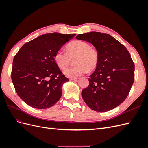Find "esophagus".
<instances>
[{
	"instance_id": "34e87169",
	"label": "esophagus",
	"mask_w": 148,
	"mask_h": 148,
	"mask_svg": "<svg viewBox=\"0 0 148 148\" xmlns=\"http://www.w3.org/2000/svg\"><path fill=\"white\" fill-rule=\"evenodd\" d=\"M70 80H77L78 79V78H70Z\"/></svg>"
}]
</instances>
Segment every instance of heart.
I'll list each match as a JSON object with an SVG mask.
<instances>
[{
  "instance_id": "b5f03b06",
  "label": "heart",
  "mask_w": 148,
  "mask_h": 148,
  "mask_svg": "<svg viewBox=\"0 0 148 148\" xmlns=\"http://www.w3.org/2000/svg\"><path fill=\"white\" fill-rule=\"evenodd\" d=\"M66 52L58 50L54 54V60L61 69H66L75 57V65L64 71V74L68 77L76 78L92 71L97 66L99 62L98 51L91 47L86 42L77 40L69 43L66 48Z\"/></svg>"
}]
</instances>
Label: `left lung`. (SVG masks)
Here are the masks:
<instances>
[{
  "label": "left lung",
  "mask_w": 148,
  "mask_h": 148,
  "mask_svg": "<svg viewBox=\"0 0 148 148\" xmlns=\"http://www.w3.org/2000/svg\"><path fill=\"white\" fill-rule=\"evenodd\" d=\"M77 39L91 43L99 62L89 77L82 96L91 110L106 112L120 105L129 94L134 80V63L126 47L111 35L99 32L79 34Z\"/></svg>",
  "instance_id": "obj_1"
}]
</instances>
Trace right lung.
<instances>
[{"label":"right lung","instance_id":"1","mask_svg":"<svg viewBox=\"0 0 148 148\" xmlns=\"http://www.w3.org/2000/svg\"><path fill=\"white\" fill-rule=\"evenodd\" d=\"M75 34L47 33L21 48L15 55L11 79L17 94L28 105L37 109L53 106L62 96V86L69 79L54 60V54Z\"/></svg>","mask_w":148,"mask_h":148}]
</instances>
